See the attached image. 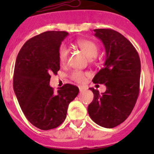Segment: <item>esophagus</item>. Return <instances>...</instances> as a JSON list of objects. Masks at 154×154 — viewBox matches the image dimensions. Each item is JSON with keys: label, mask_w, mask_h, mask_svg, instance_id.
<instances>
[{"label": "esophagus", "mask_w": 154, "mask_h": 154, "mask_svg": "<svg viewBox=\"0 0 154 154\" xmlns=\"http://www.w3.org/2000/svg\"><path fill=\"white\" fill-rule=\"evenodd\" d=\"M86 89V88L85 86H79V90H80V92H82V91H85V90Z\"/></svg>", "instance_id": "34e87169"}]
</instances>
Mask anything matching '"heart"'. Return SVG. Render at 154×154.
<instances>
[{
	"mask_svg": "<svg viewBox=\"0 0 154 154\" xmlns=\"http://www.w3.org/2000/svg\"><path fill=\"white\" fill-rule=\"evenodd\" d=\"M77 47L80 48L88 59L95 58L99 51L98 45L94 42L88 39H80L77 42ZM69 50L65 45H61L58 50V58L60 64L64 65L67 62ZM86 73L80 71H73L70 74V77L72 80L77 83H83L86 80Z\"/></svg>",
	"mask_w": 154,
	"mask_h": 154,
	"instance_id": "heart-1",
	"label": "heart"
}]
</instances>
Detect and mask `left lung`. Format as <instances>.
<instances>
[{
  "mask_svg": "<svg viewBox=\"0 0 154 154\" xmlns=\"http://www.w3.org/2000/svg\"><path fill=\"white\" fill-rule=\"evenodd\" d=\"M106 50L103 68L92 81L104 84L105 92L89 88L94 94L88 105L90 118L97 125L113 128L124 122L133 109L139 93L141 63L139 54L128 39L111 29H94Z\"/></svg>",
  "mask_w": 154,
  "mask_h": 154,
  "instance_id": "1",
  "label": "left lung"
}]
</instances>
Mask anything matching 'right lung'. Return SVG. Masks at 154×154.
Returning <instances> with one entry per match:
<instances>
[{"label": "right lung", "mask_w": 154, "mask_h": 154, "mask_svg": "<svg viewBox=\"0 0 154 154\" xmlns=\"http://www.w3.org/2000/svg\"><path fill=\"white\" fill-rule=\"evenodd\" d=\"M68 35L65 31L42 32L26 42L17 56L14 91L27 120L43 130L64 122L68 105L79 93L74 85L65 84L57 92L49 85L51 74L60 70L58 50Z\"/></svg>", "instance_id": "right-lung-1"}]
</instances>
